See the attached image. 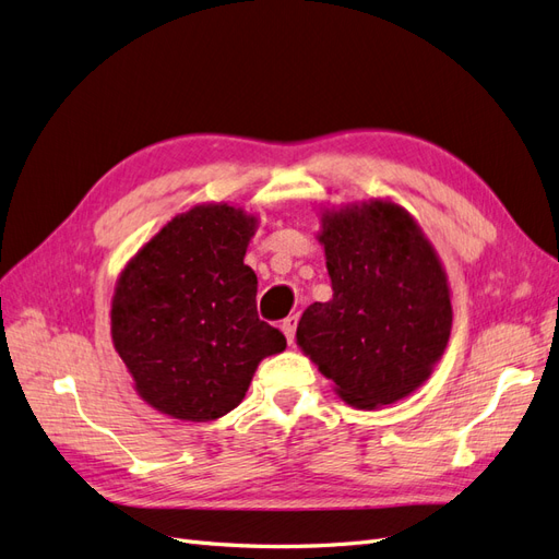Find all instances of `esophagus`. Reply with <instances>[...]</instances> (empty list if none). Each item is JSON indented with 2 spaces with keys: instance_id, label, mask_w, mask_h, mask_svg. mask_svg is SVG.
Segmentation results:
<instances>
[{
  "instance_id": "1",
  "label": "esophagus",
  "mask_w": 559,
  "mask_h": 559,
  "mask_svg": "<svg viewBox=\"0 0 559 559\" xmlns=\"http://www.w3.org/2000/svg\"><path fill=\"white\" fill-rule=\"evenodd\" d=\"M296 326H298V317L294 314V317H286L284 321H282V333H284V337H286V343H294V337H296Z\"/></svg>"
}]
</instances>
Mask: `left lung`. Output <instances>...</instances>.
<instances>
[{"label":"left lung","instance_id":"obj_1","mask_svg":"<svg viewBox=\"0 0 559 559\" xmlns=\"http://www.w3.org/2000/svg\"><path fill=\"white\" fill-rule=\"evenodd\" d=\"M333 296L302 312L296 343L352 408L411 396L441 361L452 292L413 214L389 198L319 212Z\"/></svg>","mask_w":559,"mask_h":559}]
</instances>
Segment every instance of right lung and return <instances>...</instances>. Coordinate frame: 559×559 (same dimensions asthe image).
I'll return each mask as SVG.
<instances>
[{
  "label": "right lung",
  "mask_w": 559,
  "mask_h": 559,
  "mask_svg": "<svg viewBox=\"0 0 559 559\" xmlns=\"http://www.w3.org/2000/svg\"><path fill=\"white\" fill-rule=\"evenodd\" d=\"M259 216L202 202L173 216L123 265L111 298V343L151 408L212 421L238 408L286 337L257 314L245 263Z\"/></svg>",
  "instance_id": "right-lung-1"
}]
</instances>
